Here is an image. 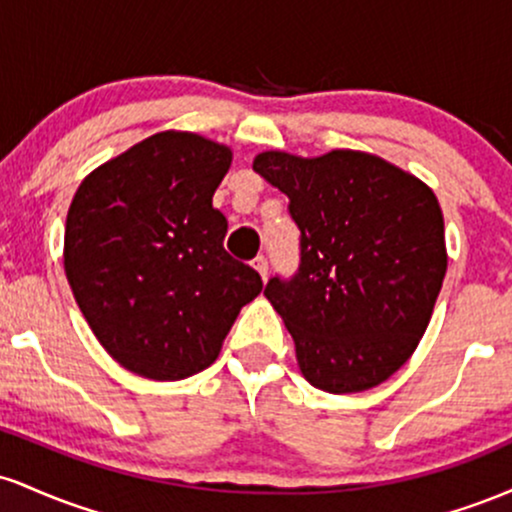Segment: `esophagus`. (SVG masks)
<instances>
[{
	"label": "esophagus",
	"mask_w": 512,
	"mask_h": 512,
	"mask_svg": "<svg viewBox=\"0 0 512 512\" xmlns=\"http://www.w3.org/2000/svg\"><path fill=\"white\" fill-rule=\"evenodd\" d=\"M252 267H255L257 272H260L262 279H267V274H269V262H267V257L257 255L255 260H252Z\"/></svg>",
	"instance_id": "34e87169"
}]
</instances>
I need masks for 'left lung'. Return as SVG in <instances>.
I'll return each instance as SVG.
<instances>
[{
	"label": "left lung",
	"instance_id": "obj_1",
	"mask_svg": "<svg viewBox=\"0 0 512 512\" xmlns=\"http://www.w3.org/2000/svg\"><path fill=\"white\" fill-rule=\"evenodd\" d=\"M252 168L289 197L301 267L264 296L296 344L303 378L332 395L397 373L424 337L448 269L436 195L366 151H262Z\"/></svg>",
	"mask_w": 512,
	"mask_h": 512
}]
</instances>
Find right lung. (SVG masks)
<instances>
[{
  "instance_id": "right-lung-1",
  "label": "right lung",
  "mask_w": 512,
  "mask_h": 512,
  "mask_svg": "<svg viewBox=\"0 0 512 512\" xmlns=\"http://www.w3.org/2000/svg\"><path fill=\"white\" fill-rule=\"evenodd\" d=\"M233 151L195 132H158L79 185L64 272L88 327L122 368L182 380L209 368L262 279L223 248L211 197Z\"/></svg>"
}]
</instances>
